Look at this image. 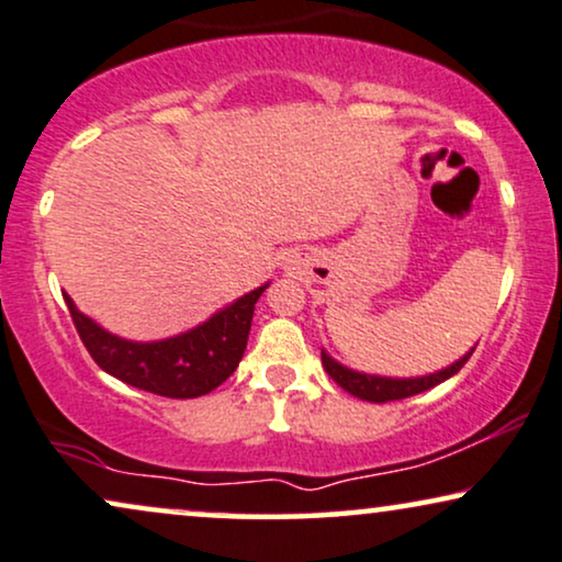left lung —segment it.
<instances>
[{
	"instance_id": "8db88e82",
	"label": "left lung",
	"mask_w": 562,
	"mask_h": 562,
	"mask_svg": "<svg viewBox=\"0 0 562 562\" xmlns=\"http://www.w3.org/2000/svg\"><path fill=\"white\" fill-rule=\"evenodd\" d=\"M472 352H467L464 358L457 360V363L449 366V368H443V371L423 375V379H381V375H368V373L350 371V368L339 366L337 360H331L324 350H322V363H324V371L329 373L331 379L345 389V392L358 396V400L381 404V402L407 400V396H415L420 392H428V389H432V386H438L440 381L451 379L453 373H459L461 368H464L467 360L472 358Z\"/></svg>"
}]
</instances>
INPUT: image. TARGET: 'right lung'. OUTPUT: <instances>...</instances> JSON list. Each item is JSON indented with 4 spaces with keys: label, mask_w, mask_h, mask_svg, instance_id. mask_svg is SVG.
Returning a JSON list of instances; mask_svg holds the SVG:
<instances>
[{
    "label": "right lung",
    "mask_w": 562,
    "mask_h": 562,
    "mask_svg": "<svg viewBox=\"0 0 562 562\" xmlns=\"http://www.w3.org/2000/svg\"><path fill=\"white\" fill-rule=\"evenodd\" d=\"M265 290L267 285L251 290L210 322L162 342H126L113 337L80 314L67 293L64 301L85 350L105 373L142 392L168 400H194L217 389L238 368L251 331L254 305Z\"/></svg>",
    "instance_id": "obj_1"
}]
</instances>
